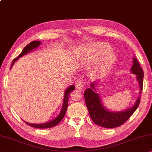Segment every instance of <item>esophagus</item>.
Returning a JSON list of instances; mask_svg holds the SVG:
<instances>
[{"instance_id":"34e87169","label":"esophagus","mask_w":152,"mask_h":152,"mask_svg":"<svg viewBox=\"0 0 152 152\" xmlns=\"http://www.w3.org/2000/svg\"><path fill=\"white\" fill-rule=\"evenodd\" d=\"M84 82L82 80L79 79L78 80H77L76 83V88L78 90H81L84 88Z\"/></svg>"}]
</instances>
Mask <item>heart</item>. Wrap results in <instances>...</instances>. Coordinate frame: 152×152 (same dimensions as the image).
Segmentation results:
<instances>
[{"label": "heart", "mask_w": 152, "mask_h": 152, "mask_svg": "<svg viewBox=\"0 0 152 152\" xmlns=\"http://www.w3.org/2000/svg\"><path fill=\"white\" fill-rule=\"evenodd\" d=\"M86 56L90 62L97 61L94 71L98 74L104 72L115 60L114 53L110 50V45L106 43L96 42L88 45Z\"/></svg>", "instance_id": "obj_1"}]
</instances>
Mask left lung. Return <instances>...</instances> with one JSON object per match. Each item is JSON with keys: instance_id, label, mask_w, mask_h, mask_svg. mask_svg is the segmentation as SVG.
Listing matches in <instances>:
<instances>
[{"instance_id": "left-lung-1", "label": "left lung", "mask_w": 152, "mask_h": 152, "mask_svg": "<svg viewBox=\"0 0 152 152\" xmlns=\"http://www.w3.org/2000/svg\"><path fill=\"white\" fill-rule=\"evenodd\" d=\"M133 64L131 68V72L136 75V78L140 84V94L143 90V72L137 60L133 58ZM96 82L91 84V88H87L84 91V99L92 120L97 125L105 128H115L123 125L129 119L133 114L140 102V95L132 107L129 108L122 111L113 112L107 109L102 105L99 94L96 93L95 84Z\"/></svg>"}]
</instances>
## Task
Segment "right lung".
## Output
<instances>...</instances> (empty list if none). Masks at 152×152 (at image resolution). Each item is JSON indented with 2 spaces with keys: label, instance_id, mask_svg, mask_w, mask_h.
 Listing matches in <instances>:
<instances>
[{
  "label": "right lung",
  "instance_id": "obj_1",
  "mask_svg": "<svg viewBox=\"0 0 152 152\" xmlns=\"http://www.w3.org/2000/svg\"><path fill=\"white\" fill-rule=\"evenodd\" d=\"M41 42L39 41H33V42H31L29 43L27 46H25L22 52L20 53V55L18 56V58H15L12 61V63L11 64V68H12V66H13V64H15V61H16L19 58L22 57L23 56H24L25 54H27V53L30 52L32 50H34V49H36L37 48L39 47V46L41 45ZM75 89V87H74V85H71L70 86H69L68 88H67L65 92H64V102H63V106L61 107V110L58 116L53 119V120L50 121L45 123H41V124H32V123H29L26 121H25V123H27V125H29L31 127H33L35 128H39V129H46V128H50V127H53L54 126L57 125L59 123H60L64 117V115L66 114V112L67 110V108H68V99H69V96H70V94L72 91Z\"/></svg>",
  "mask_w": 152,
  "mask_h": 152
}]
</instances>
